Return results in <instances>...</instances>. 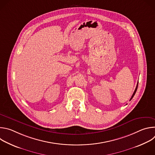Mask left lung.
I'll list each match as a JSON object with an SVG mask.
<instances>
[{
	"mask_svg": "<svg viewBox=\"0 0 155 155\" xmlns=\"http://www.w3.org/2000/svg\"><path fill=\"white\" fill-rule=\"evenodd\" d=\"M137 87H138V83H137V86H136V90H135V91H134V92L133 94H132V96L131 98L130 99V100H131V99H132V97H134V96L135 95V94H136V91H137Z\"/></svg>",
	"mask_w": 155,
	"mask_h": 155,
	"instance_id": "obj_1",
	"label": "left lung"
}]
</instances>
